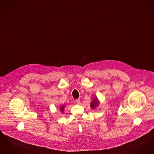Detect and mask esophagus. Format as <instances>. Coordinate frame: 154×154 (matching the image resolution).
Returning <instances> with one entry per match:
<instances>
[{"instance_id":"1","label":"esophagus","mask_w":154,"mask_h":154,"mask_svg":"<svg viewBox=\"0 0 154 154\" xmlns=\"http://www.w3.org/2000/svg\"><path fill=\"white\" fill-rule=\"evenodd\" d=\"M75 102H76L77 104H79L80 103V99H76V100H75Z\"/></svg>"}]
</instances>
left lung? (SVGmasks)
<instances>
[{
    "label": "left lung",
    "instance_id": "obj_1",
    "mask_svg": "<svg viewBox=\"0 0 154 154\" xmlns=\"http://www.w3.org/2000/svg\"><path fill=\"white\" fill-rule=\"evenodd\" d=\"M99 104H100V101L99 99H97V97H94L92 102L91 103V107L93 109H95L99 106Z\"/></svg>",
    "mask_w": 154,
    "mask_h": 154
}]
</instances>
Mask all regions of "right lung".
<instances>
[{"instance_id":"obj_1","label":"right lung","mask_w":154,"mask_h":154,"mask_svg":"<svg viewBox=\"0 0 154 154\" xmlns=\"http://www.w3.org/2000/svg\"><path fill=\"white\" fill-rule=\"evenodd\" d=\"M65 105H62V106H60V111H61V112H62V113H63V111H64V109H65Z\"/></svg>"}]
</instances>
